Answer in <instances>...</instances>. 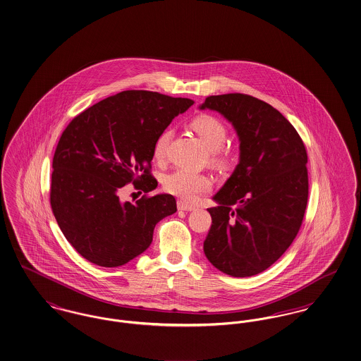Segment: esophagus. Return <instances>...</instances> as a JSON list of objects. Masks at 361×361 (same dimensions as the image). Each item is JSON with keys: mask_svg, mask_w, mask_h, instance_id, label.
<instances>
[{"mask_svg": "<svg viewBox=\"0 0 361 361\" xmlns=\"http://www.w3.org/2000/svg\"><path fill=\"white\" fill-rule=\"evenodd\" d=\"M178 209L185 210V212H191L195 209V204H188L185 201H178Z\"/></svg>", "mask_w": 361, "mask_h": 361, "instance_id": "obj_1", "label": "esophagus"}]
</instances>
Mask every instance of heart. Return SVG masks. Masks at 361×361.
<instances>
[{
  "instance_id": "heart-1",
  "label": "heart",
  "mask_w": 361,
  "mask_h": 361,
  "mask_svg": "<svg viewBox=\"0 0 361 361\" xmlns=\"http://www.w3.org/2000/svg\"><path fill=\"white\" fill-rule=\"evenodd\" d=\"M191 129L204 141L206 148L212 152V159L216 164H222L225 157L221 154V148L226 140V128L222 121L212 114H200L191 121ZM170 139V130H164L155 142L154 157L161 160L166 155V148ZM163 186L166 191L176 195L185 201H195L212 188V182L207 176L201 173H188L186 170H176L164 178Z\"/></svg>"
}]
</instances>
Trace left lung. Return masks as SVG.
I'll return each mask as SVG.
<instances>
[{
    "label": "left lung",
    "mask_w": 361,
    "mask_h": 361,
    "mask_svg": "<svg viewBox=\"0 0 361 361\" xmlns=\"http://www.w3.org/2000/svg\"><path fill=\"white\" fill-rule=\"evenodd\" d=\"M231 123L240 142L235 171L207 209L204 256L221 272L245 278L272 266L294 241L305 216L307 154L279 110L247 94L212 95L200 105Z\"/></svg>",
    "instance_id": "obj_1"
}]
</instances>
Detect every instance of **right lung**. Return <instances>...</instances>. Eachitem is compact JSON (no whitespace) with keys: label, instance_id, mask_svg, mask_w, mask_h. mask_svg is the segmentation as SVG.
I'll return each instance as SVG.
<instances>
[{"label":"right lung","instance_id":"add662e5","mask_svg":"<svg viewBox=\"0 0 361 361\" xmlns=\"http://www.w3.org/2000/svg\"><path fill=\"white\" fill-rule=\"evenodd\" d=\"M194 104L145 90L111 95L82 111L64 129L52 160L51 207L67 241L99 267L124 266L147 251L157 222L176 212L171 194L123 202L133 180L149 192L157 137Z\"/></svg>","mask_w":361,"mask_h":361}]
</instances>
